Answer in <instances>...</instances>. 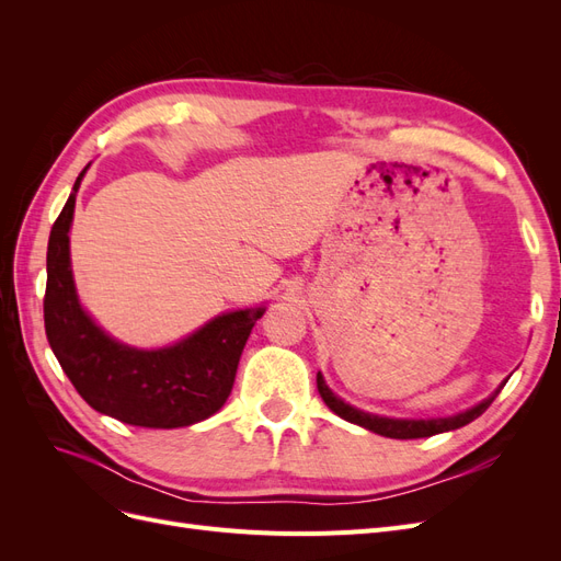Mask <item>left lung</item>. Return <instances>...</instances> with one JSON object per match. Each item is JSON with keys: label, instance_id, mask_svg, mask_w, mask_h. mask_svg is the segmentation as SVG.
I'll return each mask as SVG.
<instances>
[{"label": "left lung", "instance_id": "1", "mask_svg": "<svg viewBox=\"0 0 561 561\" xmlns=\"http://www.w3.org/2000/svg\"><path fill=\"white\" fill-rule=\"evenodd\" d=\"M316 383H318L320 398L325 400V404L336 416H342L344 421L355 423V426H363L371 433H379L383 437H393V439L431 437V435H437V433L461 428V426H466V423H470V421L478 419L480 414H484L486 407L494 402V398L501 393V388H499L494 396H489L480 404H474V407H470V410L456 414V416H447V419H388V416H377V414H367L363 410H355V407L346 404L342 398H336L332 390L328 388V383H325V379H322L320 371L316 377Z\"/></svg>", "mask_w": 561, "mask_h": 561}]
</instances>
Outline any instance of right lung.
Masks as SVG:
<instances>
[{"mask_svg": "<svg viewBox=\"0 0 561 561\" xmlns=\"http://www.w3.org/2000/svg\"><path fill=\"white\" fill-rule=\"evenodd\" d=\"M54 222L46 252L44 325L56 358L95 412L142 428H182L213 416L231 393L248 336L264 309L213 318L182 342L142 351L116 342L81 309L72 266L70 227L83 173Z\"/></svg>", "mask_w": 561, "mask_h": 561, "instance_id": "obj_1", "label": "right lung"}]
</instances>
